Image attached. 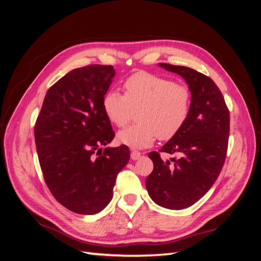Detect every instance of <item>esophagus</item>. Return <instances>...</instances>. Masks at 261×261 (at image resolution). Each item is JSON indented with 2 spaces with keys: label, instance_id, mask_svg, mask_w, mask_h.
Returning a JSON list of instances; mask_svg holds the SVG:
<instances>
[{
  "label": "esophagus",
  "instance_id": "esophagus-1",
  "mask_svg": "<svg viewBox=\"0 0 261 261\" xmlns=\"http://www.w3.org/2000/svg\"><path fill=\"white\" fill-rule=\"evenodd\" d=\"M140 157H141V153L139 151H136V150L131 151V159L132 160H137V159H139Z\"/></svg>",
  "mask_w": 261,
  "mask_h": 261
}]
</instances>
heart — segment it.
<instances>
[{"instance_id": "b5f03b06", "label": "heart", "mask_w": 261, "mask_h": 261, "mask_svg": "<svg viewBox=\"0 0 261 261\" xmlns=\"http://www.w3.org/2000/svg\"><path fill=\"white\" fill-rule=\"evenodd\" d=\"M125 95L110 91L103 98V110L110 122L123 127L138 111V123L120 131L118 139L132 148L151 146L159 137H175L188 119L191 90L185 85L150 73H137L124 83Z\"/></svg>"}]
</instances>
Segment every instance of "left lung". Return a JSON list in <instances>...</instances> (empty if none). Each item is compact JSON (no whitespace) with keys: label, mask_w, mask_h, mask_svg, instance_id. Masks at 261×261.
Returning a JSON list of instances; mask_svg holds the SVG:
<instances>
[{"label":"left lung","mask_w":261,"mask_h":261,"mask_svg":"<svg viewBox=\"0 0 261 261\" xmlns=\"http://www.w3.org/2000/svg\"><path fill=\"white\" fill-rule=\"evenodd\" d=\"M159 66L186 81L192 105L184 126L159 150L176 154L173 163L165 162L158 151L148 154L153 170L146 187L156 204L181 210L196 203L218 179L228 150L230 113L222 93L210 77L184 66Z\"/></svg>","instance_id":"left-lung-1"}]
</instances>
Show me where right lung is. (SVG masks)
I'll use <instances>...</instances> for the list:
<instances>
[{
  "label": "right lung",
  "instance_id": "right-lung-1",
  "mask_svg": "<svg viewBox=\"0 0 261 261\" xmlns=\"http://www.w3.org/2000/svg\"><path fill=\"white\" fill-rule=\"evenodd\" d=\"M113 66L76 68L49 88L35 126L39 164L57 201L77 214H96L113 196L130 159L124 145L107 147L114 131L103 110Z\"/></svg>",
  "mask_w": 261,
  "mask_h": 261
}]
</instances>
